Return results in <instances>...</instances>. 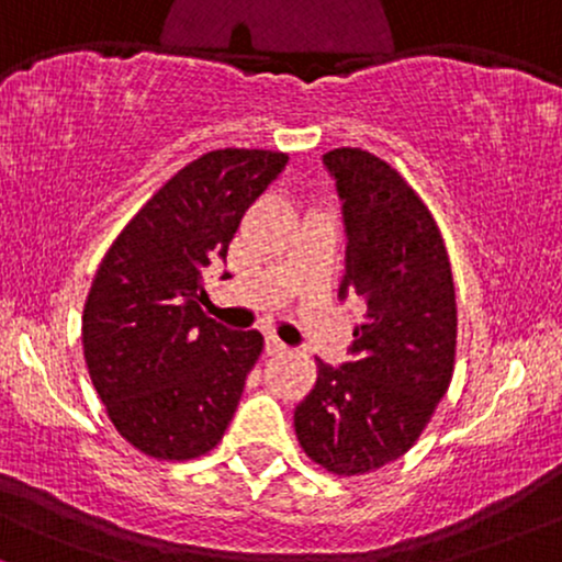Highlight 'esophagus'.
<instances>
[{"label":"esophagus","instance_id":"1","mask_svg":"<svg viewBox=\"0 0 562 562\" xmlns=\"http://www.w3.org/2000/svg\"><path fill=\"white\" fill-rule=\"evenodd\" d=\"M288 346L285 342L280 340V337L277 335H267V353H272V356H280V353H288Z\"/></svg>","mask_w":562,"mask_h":562}]
</instances>
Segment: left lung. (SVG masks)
<instances>
[{
    "instance_id": "8db88e82",
    "label": "left lung",
    "mask_w": 562,
    "mask_h": 562,
    "mask_svg": "<svg viewBox=\"0 0 562 562\" xmlns=\"http://www.w3.org/2000/svg\"><path fill=\"white\" fill-rule=\"evenodd\" d=\"M342 201L340 301L367 306L348 361L329 367L295 408V435L314 463L353 476L401 458L452 380L458 311L435 216L387 161L361 148L322 157Z\"/></svg>"
}]
</instances>
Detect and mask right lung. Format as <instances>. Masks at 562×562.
<instances>
[{"label": "right lung", "mask_w": 562, "mask_h": 562, "mask_svg": "<svg viewBox=\"0 0 562 562\" xmlns=\"http://www.w3.org/2000/svg\"><path fill=\"white\" fill-rule=\"evenodd\" d=\"M285 165L288 154L261 148L204 154L146 201L99 263L83 308L88 374L120 435L146 456H204L238 408L263 337L209 319L204 272L227 261L248 206Z\"/></svg>", "instance_id": "right-lung-1"}]
</instances>
